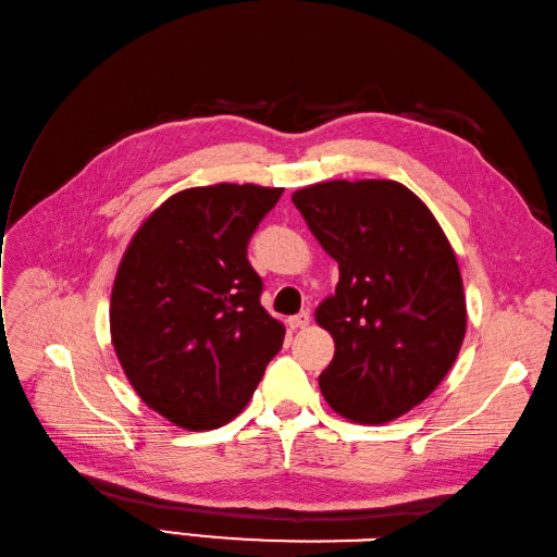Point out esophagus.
<instances>
[{
    "instance_id": "1",
    "label": "esophagus",
    "mask_w": 557,
    "mask_h": 557,
    "mask_svg": "<svg viewBox=\"0 0 557 557\" xmlns=\"http://www.w3.org/2000/svg\"><path fill=\"white\" fill-rule=\"evenodd\" d=\"M308 322H310V313H308V310H304V313L289 318V327L292 330H301V327L308 325Z\"/></svg>"
}]
</instances>
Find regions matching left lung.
I'll return each instance as SVG.
<instances>
[{"label":"left lung","instance_id":"1","mask_svg":"<svg viewBox=\"0 0 557 557\" xmlns=\"http://www.w3.org/2000/svg\"><path fill=\"white\" fill-rule=\"evenodd\" d=\"M339 282L315 310L334 339L320 392L342 418L382 424L430 396L468 327L456 253L432 211L394 180H332L294 191Z\"/></svg>","mask_w":557,"mask_h":557}]
</instances>
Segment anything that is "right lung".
Returning a JSON list of instances; mask_svg holds the SVG:
<instances>
[{
  "mask_svg": "<svg viewBox=\"0 0 557 557\" xmlns=\"http://www.w3.org/2000/svg\"><path fill=\"white\" fill-rule=\"evenodd\" d=\"M280 187H191L135 232L111 292V342L149 408L185 430H215L249 404L284 325L261 306L247 258Z\"/></svg>",
  "mask_w": 557,
  "mask_h": 557,
  "instance_id": "1",
  "label": "right lung"
}]
</instances>
